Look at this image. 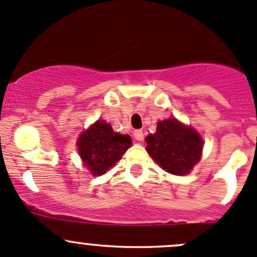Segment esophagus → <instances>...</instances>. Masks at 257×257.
<instances>
[{
	"label": "esophagus",
	"instance_id": "obj_1",
	"mask_svg": "<svg viewBox=\"0 0 257 257\" xmlns=\"http://www.w3.org/2000/svg\"><path fill=\"white\" fill-rule=\"evenodd\" d=\"M134 137L137 140V141H144V132L141 130H136L134 132Z\"/></svg>",
	"mask_w": 257,
	"mask_h": 257
}]
</instances>
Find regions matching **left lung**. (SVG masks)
Returning <instances> with one entry per match:
<instances>
[{
  "instance_id": "left-lung-1",
  "label": "left lung",
  "mask_w": 257,
  "mask_h": 257,
  "mask_svg": "<svg viewBox=\"0 0 257 257\" xmlns=\"http://www.w3.org/2000/svg\"><path fill=\"white\" fill-rule=\"evenodd\" d=\"M147 152L165 171L184 176L200 160L203 141L192 127L176 118L160 121L155 135L146 137Z\"/></svg>"
}]
</instances>
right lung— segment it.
Listing matches in <instances>:
<instances>
[{
    "label": "right lung",
    "mask_w": 257,
    "mask_h": 257,
    "mask_svg": "<svg viewBox=\"0 0 257 257\" xmlns=\"http://www.w3.org/2000/svg\"><path fill=\"white\" fill-rule=\"evenodd\" d=\"M131 146V137L113 132L105 121L99 120L84 132L78 150L86 167L94 176H101L122 157Z\"/></svg>",
    "instance_id": "add662e5"
}]
</instances>
